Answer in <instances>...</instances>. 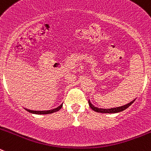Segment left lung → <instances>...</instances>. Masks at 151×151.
Here are the masks:
<instances>
[{"mask_svg":"<svg viewBox=\"0 0 151 151\" xmlns=\"http://www.w3.org/2000/svg\"><path fill=\"white\" fill-rule=\"evenodd\" d=\"M134 101H132V102H130L129 104L126 105H124V106H119V107H116V108H111V109H101V108H97L96 106H93L90 103V101H88V104L90 107L91 108L92 110H94V111L97 112V113H119V112L123 111L125 110V109H127L131 104H132L133 102Z\"/></svg>","mask_w":151,"mask_h":151,"instance_id":"left-lung-1","label":"left lung"}]
</instances>
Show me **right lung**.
<instances>
[{"label":"right lung","instance_id":"add662e5","mask_svg":"<svg viewBox=\"0 0 151 151\" xmlns=\"http://www.w3.org/2000/svg\"><path fill=\"white\" fill-rule=\"evenodd\" d=\"M63 105H60L59 107L56 108V109H54V110H46V111H34V110H27L26 109L27 111H29V113H35V114H50V113H54V112H57L58 110H60L62 107Z\"/></svg>","mask_w":151,"mask_h":151}]
</instances>
